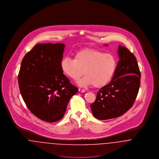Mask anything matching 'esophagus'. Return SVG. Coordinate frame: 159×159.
Masks as SVG:
<instances>
[{"mask_svg":"<svg viewBox=\"0 0 159 159\" xmlns=\"http://www.w3.org/2000/svg\"><path fill=\"white\" fill-rule=\"evenodd\" d=\"M79 91L80 92H84L86 90L84 89H83V88H79Z\"/></svg>","mask_w":159,"mask_h":159,"instance_id":"34e87169","label":"esophagus"}]
</instances>
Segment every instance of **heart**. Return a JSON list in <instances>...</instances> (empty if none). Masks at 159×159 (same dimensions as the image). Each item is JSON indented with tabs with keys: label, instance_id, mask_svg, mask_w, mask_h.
<instances>
[{
	"label": "heart",
	"instance_id": "heart-1",
	"mask_svg": "<svg viewBox=\"0 0 159 159\" xmlns=\"http://www.w3.org/2000/svg\"><path fill=\"white\" fill-rule=\"evenodd\" d=\"M62 73L70 79L77 80L85 75L78 84L80 86L92 84L102 88L113 77L117 61L113 54L104 53L98 49L84 48L77 51L74 59L66 57L61 61Z\"/></svg>",
	"mask_w": 159,
	"mask_h": 159
}]
</instances>
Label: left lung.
I'll return each instance as SVG.
<instances>
[{"label":"left lung","instance_id":"left-lung-1","mask_svg":"<svg viewBox=\"0 0 159 159\" xmlns=\"http://www.w3.org/2000/svg\"><path fill=\"white\" fill-rule=\"evenodd\" d=\"M116 70L111 82L101 88L91 104L94 117L99 120L116 118L134 105L140 86L141 72L136 57L126 47L119 45Z\"/></svg>","mask_w":159,"mask_h":159}]
</instances>
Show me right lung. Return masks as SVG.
Returning a JSON list of instances; mask_svg holds the SVG:
<instances>
[{
    "label": "right lung",
    "mask_w": 159,
    "mask_h": 159,
    "mask_svg": "<svg viewBox=\"0 0 159 159\" xmlns=\"http://www.w3.org/2000/svg\"><path fill=\"white\" fill-rule=\"evenodd\" d=\"M65 45L38 44L25 54L18 76L22 98L39 119L53 123L61 119L71 97L78 89L61 68Z\"/></svg>",
    "instance_id": "1"
}]
</instances>
